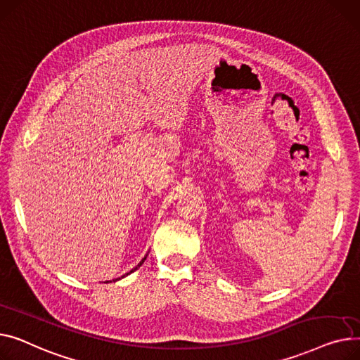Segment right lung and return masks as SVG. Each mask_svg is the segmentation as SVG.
I'll return each instance as SVG.
<instances>
[{"label":"right lung","mask_w":360,"mask_h":360,"mask_svg":"<svg viewBox=\"0 0 360 360\" xmlns=\"http://www.w3.org/2000/svg\"><path fill=\"white\" fill-rule=\"evenodd\" d=\"M146 256H148V255H146ZM146 256H145V257H143V259H142V260H141V262L138 263V266H135V267H134V269H132V270H131L129 273H126V274H123V276H122V278H124V276H128V274H131L132 271L138 270V267H141V266H142V263H143V262L146 260ZM116 281H120V278H117V279H113V281H110V282H116ZM104 283H108V282H104Z\"/></svg>","instance_id":"right-lung-1"}]
</instances>
